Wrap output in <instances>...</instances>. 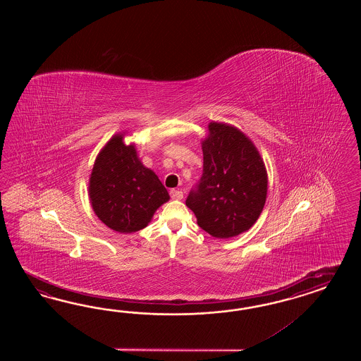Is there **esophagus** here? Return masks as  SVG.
<instances>
[{
	"label": "esophagus",
	"instance_id": "esophagus-1",
	"mask_svg": "<svg viewBox=\"0 0 361 361\" xmlns=\"http://www.w3.org/2000/svg\"><path fill=\"white\" fill-rule=\"evenodd\" d=\"M169 195H171V197H172L173 200H181V198L184 197V193H183L181 190H177V189H172V190L169 192Z\"/></svg>",
	"mask_w": 361,
	"mask_h": 361
}]
</instances>
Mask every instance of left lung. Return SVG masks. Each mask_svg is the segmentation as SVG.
Listing matches in <instances>:
<instances>
[{"instance_id": "1", "label": "left lung", "mask_w": 361, "mask_h": 361, "mask_svg": "<svg viewBox=\"0 0 361 361\" xmlns=\"http://www.w3.org/2000/svg\"><path fill=\"white\" fill-rule=\"evenodd\" d=\"M204 169L185 204L197 224L216 238H230L250 229L267 195V173L252 142L237 128L209 124L202 142Z\"/></svg>"}]
</instances>
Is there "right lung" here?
Here are the masks:
<instances>
[{
	"label": "right lung",
	"instance_id": "obj_1",
	"mask_svg": "<svg viewBox=\"0 0 361 361\" xmlns=\"http://www.w3.org/2000/svg\"><path fill=\"white\" fill-rule=\"evenodd\" d=\"M88 190L99 219L119 233L144 229L169 200L159 177L140 163L135 145H126L121 135L99 153Z\"/></svg>",
	"mask_w": 361,
	"mask_h": 361
}]
</instances>
